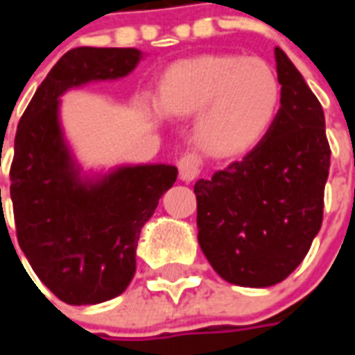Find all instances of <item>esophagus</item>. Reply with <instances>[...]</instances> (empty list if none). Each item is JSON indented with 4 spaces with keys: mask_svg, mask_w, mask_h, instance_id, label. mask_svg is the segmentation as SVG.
Masks as SVG:
<instances>
[{
    "mask_svg": "<svg viewBox=\"0 0 355 355\" xmlns=\"http://www.w3.org/2000/svg\"><path fill=\"white\" fill-rule=\"evenodd\" d=\"M178 173H180V178L186 180V182H191L197 175L200 173V158L193 153H186L178 158L177 162Z\"/></svg>",
    "mask_w": 355,
    "mask_h": 355,
    "instance_id": "34e87169",
    "label": "esophagus"
}]
</instances>
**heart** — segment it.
<instances>
[{"mask_svg":"<svg viewBox=\"0 0 355 355\" xmlns=\"http://www.w3.org/2000/svg\"><path fill=\"white\" fill-rule=\"evenodd\" d=\"M280 96V83L263 60L206 55L167 68L158 85V101L144 97L141 108L155 119L199 113L195 139L200 149L214 156H234L267 134Z\"/></svg>","mask_w":355,"mask_h":355,"instance_id":"1","label":"heart"}]
</instances>
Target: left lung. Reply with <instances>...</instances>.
<instances>
[{"mask_svg":"<svg viewBox=\"0 0 355 355\" xmlns=\"http://www.w3.org/2000/svg\"><path fill=\"white\" fill-rule=\"evenodd\" d=\"M280 110L241 162L195 184L199 245L223 280L269 287L306 258L322 225L330 145L324 112L295 64L275 49Z\"/></svg>","mask_w":355,"mask_h":355,"instance_id":"8db88e82","label":"left lung"}]
</instances>
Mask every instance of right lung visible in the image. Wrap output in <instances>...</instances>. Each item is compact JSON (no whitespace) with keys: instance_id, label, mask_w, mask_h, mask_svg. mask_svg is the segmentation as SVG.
Here are the masks:
<instances>
[{"instance_id":"obj_1","label":"right lung","mask_w":355,"mask_h":355,"mask_svg":"<svg viewBox=\"0 0 355 355\" xmlns=\"http://www.w3.org/2000/svg\"><path fill=\"white\" fill-rule=\"evenodd\" d=\"M139 60L134 47H75L18 123L10 199L19 248L38 280L71 306L101 304L127 289L139 232L177 180V167L167 164L86 175L64 139L60 96L92 80L121 79Z\"/></svg>"}]
</instances>
